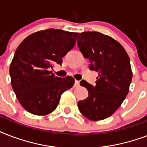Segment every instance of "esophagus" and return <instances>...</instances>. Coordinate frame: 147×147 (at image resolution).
I'll return each instance as SVG.
<instances>
[{"mask_svg":"<svg viewBox=\"0 0 147 147\" xmlns=\"http://www.w3.org/2000/svg\"><path fill=\"white\" fill-rule=\"evenodd\" d=\"M79 84H80V82L78 80H76L75 81V86L76 87H78V85H79Z\"/></svg>","mask_w":147,"mask_h":147,"instance_id":"1","label":"esophagus"}]
</instances>
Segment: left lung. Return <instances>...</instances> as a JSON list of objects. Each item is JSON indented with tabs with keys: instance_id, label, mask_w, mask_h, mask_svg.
<instances>
[{
	"instance_id": "8db88e82",
	"label": "left lung",
	"mask_w": 147,
	"mask_h": 147,
	"mask_svg": "<svg viewBox=\"0 0 147 147\" xmlns=\"http://www.w3.org/2000/svg\"><path fill=\"white\" fill-rule=\"evenodd\" d=\"M78 39L79 49L90 61V69L98 73L94 87L81 81L88 96L78 101V109L91 121L104 120L118 109L129 92L133 77L130 58L120 42L99 32H83Z\"/></svg>"
}]
</instances>
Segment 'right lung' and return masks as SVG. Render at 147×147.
I'll list each match as a JSON object with an SVG mask.
<instances>
[{
  "label": "right lung",
  "mask_w": 147,
  "mask_h": 147,
  "mask_svg": "<svg viewBox=\"0 0 147 147\" xmlns=\"http://www.w3.org/2000/svg\"><path fill=\"white\" fill-rule=\"evenodd\" d=\"M78 33L51 28L28 36L15 51L10 66L11 85L24 109L44 116L55 111L61 95L74 85L71 76L59 78L50 71L74 47Z\"/></svg>",
  "instance_id": "1"
}]
</instances>
